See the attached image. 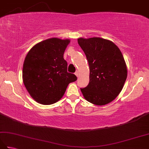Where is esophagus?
<instances>
[{"mask_svg":"<svg viewBox=\"0 0 149 149\" xmlns=\"http://www.w3.org/2000/svg\"><path fill=\"white\" fill-rule=\"evenodd\" d=\"M75 75H76L77 77H79V72L78 71H76L75 72Z\"/></svg>","mask_w":149,"mask_h":149,"instance_id":"obj_1","label":"esophagus"}]
</instances>
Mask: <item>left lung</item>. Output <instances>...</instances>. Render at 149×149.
<instances>
[{
	"instance_id": "obj_1",
	"label": "left lung",
	"mask_w": 149,
	"mask_h": 149,
	"mask_svg": "<svg viewBox=\"0 0 149 149\" xmlns=\"http://www.w3.org/2000/svg\"><path fill=\"white\" fill-rule=\"evenodd\" d=\"M77 42L90 67V83L81 92L88 102L106 105L118 95L127 79L122 54L113 42L101 38H80Z\"/></svg>"
}]
</instances>
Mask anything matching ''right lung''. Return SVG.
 Wrapping results in <instances>:
<instances>
[{
	"label": "right lung",
	"mask_w": 149,
	"mask_h": 149,
	"mask_svg": "<svg viewBox=\"0 0 149 149\" xmlns=\"http://www.w3.org/2000/svg\"><path fill=\"white\" fill-rule=\"evenodd\" d=\"M70 40L57 38L42 41L32 47L25 58L22 77L28 92L43 105L54 104L61 99L69 83L77 80L67 72L63 58Z\"/></svg>",
	"instance_id": "1"
}]
</instances>
